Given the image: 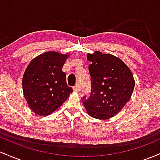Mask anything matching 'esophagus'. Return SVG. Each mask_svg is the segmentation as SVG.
Returning a JSON list of instances; mask_svg holds the SVG:
<instances>
[{
	"instance_id": "34e87169",
	"label": "esophagus",
	"mask_w": 160,
	"mask_h": 160,
	"mask_svg": "<svg viewBox=\"0 0 160 160\" xmlns=\"http://www.w3.org/2000/svg\"><path fill=\"white\" fill-rule=\"evenodd\" d=\"M73 89H74V92H79L80 91V86L79 85V84H77L76 86H74V88H73Z\"/></svg>"
}]
</instances>
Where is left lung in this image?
Returning <instances> with one entry per match:
<instances>
[{
    "mask_svg": "<svg viewBox=\"0 0 160 160\" xmlns=\"http://www.w3.org/2000/svg\"><path fill=\"white\" fill-rule=\"evenodd\" d=\"M92 79L91 95L83 105L88 114L107 120L120 112L132 97L135 80L131 70L118 57L99 51L88 53Z\"/></svg>",
    "mask_w": 160,
    "mask_h": 160,
    "instance_id": "1",
    "label": "left lung"
}]
</instances>
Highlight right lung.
<instances>
[{"instance_id":"1","label":"right lung","mask_w":160,"mask_h":160,"mask_svg":"<svg viewBox=\"0 0 160 160\" xmlns=\"http://www.w3.org/2000/svg\"><path fill=\"white\" fill-rule=\"evenodd\" d=\"M69 53L49 51L39 55L28 65L22 78L23 94L31 110L46 117L56 111L73 92L62 71Z\"/></svg>"}]
</instances>
